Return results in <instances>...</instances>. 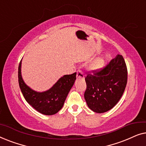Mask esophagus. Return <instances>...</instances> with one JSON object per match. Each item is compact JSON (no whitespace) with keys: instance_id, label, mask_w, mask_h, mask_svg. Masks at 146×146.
<instances>
[{"instance_id":"1","label":"esophagus","mask_w":146,"mask_h":146,"mask_svg":"<svg viewBox=\"0 0 146 146\" xmlns=\"http://www.w3.org/2000/svg\"><path fill=\"white\" fill-rule=\"evenodd\" d=\"M76 77L78 78H84V75L83 72L80 70H79L77 72Z\"/></svg>"}]
</instances>
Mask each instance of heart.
Segmentation results:
<instances>
[{
	"label": "heart",
	"mask_w": 146,
	"mask_h": 146,
	"mask_svg": "<svg viewBox=\"0 0 146 146\" xmlns=\"http://www.w3.org/2000/svg\"><path fill=\"white\" fill-rule=\"evenodd\" d=\"M103 64V60L102 59H98L92 65L91 68L92 70H96L100 68H101Z\"/></svg>",
	"instance_id": "heart-1"
}]
</instances>
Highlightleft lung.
<instances>
[{
    "label": "left lung",
    "mask_w": 146,
    "mask_h": 146,
    "mask_svg": "<svg viewBox=\"0 0 146 146\" xmlns=\"http://www.w3.org/2000/svg\"><path fill=\"white\" fill-rule=\"evenodd\" d=\"M84 98L90 109L96 113L110 110L118 102L125 90L127 70L121 55L117 54L108 64L85 78Z\"/></svg>",
    "instance_id": "8db88e82"
}]
</instances>
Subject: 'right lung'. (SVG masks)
<instances>
[{"mask_svg":"<svg viewBox=\"0 0 146 146\" xmlns=\"http://www.w3.org/2000/svg\"><path fill=\"white\" fill-rule=\"evenodd\" d=\"M19 83L26 101L38 112L44 115H53L62 108L68 92L74 84L76 72L64 75L49 89L38 92L29 88L23 81L21 76V60L19 66Z\"/></svg>","mask_w":146,"mask_h":146,"instance_id":"add662e5","label":"right lung"}]
</instances>
